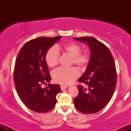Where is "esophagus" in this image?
<instances>
[{
  "label": "esophagus",
  "mask_w": 131,
  "mask_h": 131,
  "mask_svg": "<svg viewBox=\"0 0 131 131\" xmlns=\"http://www.w3.org/2000/svg\"><path fill=\"white\" fill-rule=\"evenodd\" d=\"M60 88H61V91H63V90L66 89H67V86H65V85H60Z\"/></svg>",
  "instance_id": "34e87169"
}]
</instances>
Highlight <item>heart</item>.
I'll return each instance as SVG.
<instances>
[{
    "label": "heart",
    "mask_w": 131,
    "mask_h": 131,
    "mask_svg": "<svg viewBox=\"0 0 131 131\" xmlns=\"http://www.w3.org/2000/svg\"><path fill=\"white\" fill-rule=\"evenodd\" d=\"M64 52L71 57L70 65L75 64L79 70H84L91 60V55L87 52H81V47L77 43L71 42L61 46L52 47L47 50L45 55V60L47 64L50 68L55 67L58 64L59 52ZM52 78L54 82L63 85H70L79 76L77 69L75 67L68 68H58L53 71Z\"/></svg>",
    "instance_id": "obj_1"
}]
</instances>
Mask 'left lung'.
<instances>
[{"label": "left lung", "mask_w": 131, "mask_h": 131, "mask_svg": "<svg viewBox=\"0 0 131 131\" xmlns=\"http://www.w3.org/2000/svg\"><path fill=\"white\" fill-rule=\"evenodd\" d=\"M74 39L88 43L91 51L88 68L78 80L85 85H78L79 94L74 98V103L82 113H95L108 103L115 92L117 81L115 63L108 48L96 39Z\"/></svg>", "instance_id": "8db88e82"}]
</instances>
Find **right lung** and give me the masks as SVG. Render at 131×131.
<instances>
[{
  "label": "right lung",
  "mask_w": 131,
  "mask_h": 131,
  "mask_svg": "<svg viewBox=\"0 0 131 131\" xmlns=\"http://www.w3.org/2000/svg\"><path fill=\"white\" fill-rule=\"evenodd\" d=\"M40 37L26 42L20 49L14 68L15 85L18 96L28 108L37 113H46L55 106L60 85L49 84L51 77L45 60L47 50L61 39Z\"/></svg>",
  "instance_id": "obj_1"
}]
</instances>
